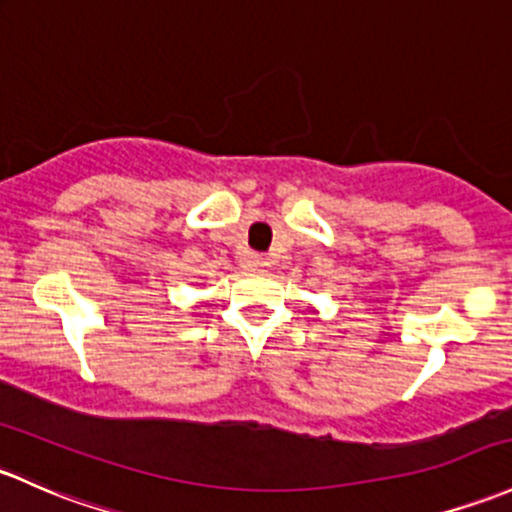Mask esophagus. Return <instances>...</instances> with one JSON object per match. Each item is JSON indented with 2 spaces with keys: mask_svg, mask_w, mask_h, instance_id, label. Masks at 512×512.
I'll return each mask as SVG.
<instances>
[{
  "mask_svg": "<svg viewBox=\"0 0 512 512\" xmlns=\"http://www.w3.org/2000/svg\"><path fill=\"white\" fill-rule=\"evenodd\" d=\"M250 267H252V270H257V272H267V267H270V260H267V257H262V255H252Z\"/></svg>",
  "mask_w": 512,
  "mask_h": 512,
  "instance_id": "34e87169",
  "label": "esophagus"
}]
</instances>
